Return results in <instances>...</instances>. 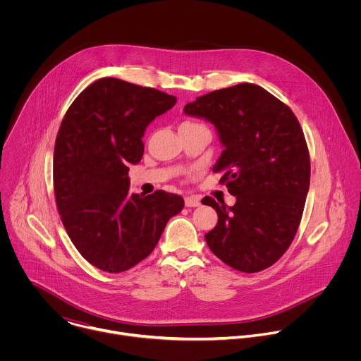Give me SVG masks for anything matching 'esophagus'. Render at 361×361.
<instances>
[{"label": "esophagus", "instance_id": "34e87169", "mask_svg": "<svg viewBox=\"0 0 361 361\" xmlns=\"http://www.w3.org/2000/svg\"><path fill=\"white\" fill-rule=\"evenodd\" d=\"M184 202H185V207H198V205L201 204V202H200V198H198L197 195H188V197H185Z\"/></svg>", "mask_w": 361, "mask_h": 361}]
</instances>
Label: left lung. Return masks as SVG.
Returning <instances> with one entry per match:
<instances>
[{
	"label": "left lung",
	"instance_id": "obj_1",
	"mask_svg": "<svg viewBox=\"0 0 361 361\" xmlns=\"http://www.w3.org/2000/svg\"><path fill=\"white\" fill-rule=\"evenodd\" d=\"M184 113L216 127L224 149L213 171L223 174L220 181L235 197L231 207L202 198L219 216L205 241L238 271L273 266L297 233L310 187V156L298 120L284 102L251 82L201 95Z\"/></svg>",
	"mask_w": 361,
	"mask_h": 361
}]
</instances>
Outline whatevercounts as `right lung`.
Instances as JSON below:
<instances>
[{
	"label": "right lung",
	"instance_id": "obj_1",
	"mask_svg": "<svg viewBox=\"0 0 361 361\" xmlns=\"http://www.w3.org/2000/svg\"><path fill=\"white\" fill-rule=\"evenodd\" d=\"M177 98L104 77L67 110L54 148V191L73 244L94 267L126 271L151 254L167 221L184 207L177 194H128L131 164L144 154L148 124Z\"/></svg>",
	"mask_w": 361,
	"mask_h": 361
}]
</instances>
